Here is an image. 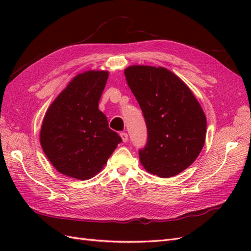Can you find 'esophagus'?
<instances>
[{
    "label": "esophagus",
    "mask_w": 251,
    "mask_h": 251,
    "mask_svg": "<svg viewBox=\"0 0 251 251\" xmlns=\"http://www.w3.org/2000/svg\"><path fill=\"white\" fill-rule=\"evenodd\" d=\"M120 137H121V139H123V141L124 142H126L127 141V134L126 133H125V132H121L120 133Z\"/></svg>",
    "instance_id": "obj_1"
}]
</instances>
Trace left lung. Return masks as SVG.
<instances>
[{
    "mask_svg": "<svg viewBox=\"0 0 251 251\" xmlns=\"http://www.w3.org/2000/svg\"><path fill=\"white\" fill-rule=\"evenodd\" d=\"M126 82L146 119L148 142L139 150L149 173L170 178L199 156L206 135V117L193 92L162 67L130 66Z\"/></svg>",
    "mask_w": 251,
    "mask_h": 251,
    "instance_id": "8db88e82",
    "label": "left lung"
}]
</instances>
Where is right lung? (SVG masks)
Listing matches in <instances>:
<instances>
[{"label":"right lung","mask_w":251,"mask_h":251,"mask_svg":"<svg viewBox=\"0 0 251 251\" xmlns=\"http://www.w3.org/2000/svg\"><path fill=\"white\" fill-rule=\"evenodd\" d=\"M108 76L107 71L94 70L76 75L44 117L42 149L52 165L68 177H94L121 142L98 109Z\"/></svg>","instance_id":"obj_1"}]
</instances>
